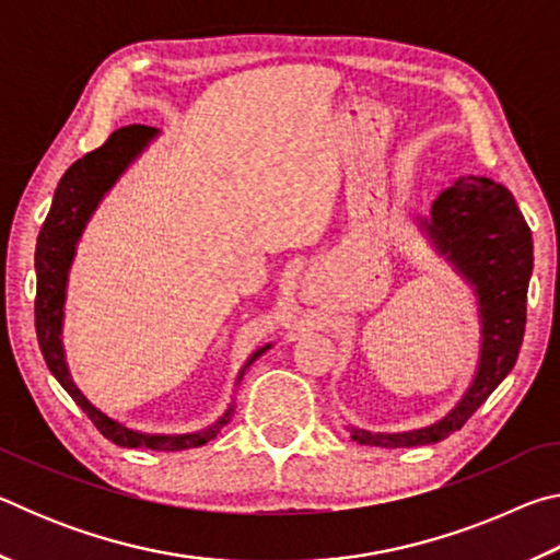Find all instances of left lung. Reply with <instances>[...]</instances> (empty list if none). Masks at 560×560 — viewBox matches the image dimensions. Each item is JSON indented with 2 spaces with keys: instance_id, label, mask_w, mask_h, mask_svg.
Here are the masks:
<instances>
[{
  "instance_id": "left-lung-1",
  "label": "left lung",
  "mask_w": 560,
  "mask_h": 560,
  "mask_svg": "<svg viewBox=\"0 0 560 560\" xmlns=\"http://www.w3.org/2000/svg\"><path fill=\"white\" fill-rule=\"evenodd\" d=\"M434 252L471 283L479 303V365L467 393L440 422L410 432H368L350 438L371 447H420L457 432L514 368L526 326V291L534 271V242L514 195L489 177L467 175L417 217Z\"/></svg>"
}]
</instances>
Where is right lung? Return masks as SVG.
I'll return each mask as SVG.
<instances>
[{"label": "right lung", "mask_w": 560, "mask_h": 560, "mask_svg": "<svg viewBox=\"0 0 560 560\" xmlns=\"http://www.w3.org/2000/svg\"><path fill=\"white\" fill-rule=\"evenodd\" d=\"M158 128L150 126H126L113 132V136L93 153L83 155L81 160L66 170L59 187L54 192L51 210L42 224L39 240H36V301H34V318H36V338H39L42 355L49 365L51 375L61 383L66 393L73 397V402L91 417L103 438L110 440L118 447H145L158 452H179L189 447H202V444L217 438L226 422L232 420L234 405H230L220 420L200 432L187 434H148L130 430L118 420H113L106 412H101L86 395L73 383L69 363H66L63 343H61V326H63V303H66V283H69V271L75 257V244H79L83 230L96 212L103 195L116 185V179L126 173L128 165L136 160L153 138H158ZM271 343L254 350L246 360L244 368L236 375V385L242 383L244 373L259 355L267 353Z\"/></svg>", "instance_id": "1"}]
</instances>
